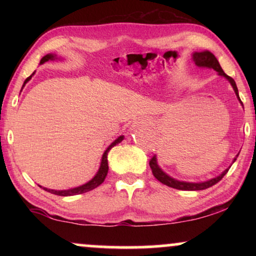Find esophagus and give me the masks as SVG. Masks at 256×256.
Here are the masks:
<instances>
[{
	"label": "esophagus",
	"mask_w": 256,
	"mask_h": 256,
	"mask_svg": "<svg viewBox=\"0 0 256 256\" xmlns=\"http://www.w3.org/2000/svg\"><path fill=\"white\" fill-rule=\"evenodd\" d=\"M152 124V121L149 118H138V121L134 122V124L132 126V130H136V129L143 128V127H148V126Z\"/></svg>",
	"instance_id": "1"
}]
</instances>
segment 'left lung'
<instances>
[{
	"mask_svg": "<svg viewBox=\"0 0 256 256\" xmlns=\"http://www.w3.org/2000/svg\"><path fill=\"white\" fill-rule=\"evenodd\" d=\"M191 58H192V62H194V65L197 66L198 68H212V70H214L216 72H218V74L220 76L225 78L227 82L230 84V86L233 87V90H234V93H236L238 100H239L241 106L244 107V104L240 100L239 90H238L236 82H234L233 78H230V76H227L226 73L222 71V68L219 64L218 59L216 58V56L213 54L211 51H208V50L196 51L191 54ZM238 156H239V154L234 157L232 164L236 162ZM232 164H230V166H232ZM149 166L152 170V174L155 176V178H157V180L160 182V183L166 184L170 188H177V190H183V191H199V190H205V188H211V186H213V185H216V183H218V182L222 180V177L225 176V174H227V171H228L230 168V166L227 169L224 170L222 172L219 174V176L213 177V178H211V180H208L204 182H185V180H177V178H174V177H171L170 174H168L166 171H164L162 168L160 166L156 155L154 156L152 160H150Z\"/></svg>",
	"mask_w": 256,
	"mask_h": 256,
	"instance_id": "1",
	"label": "left lung"
}]
</instances>
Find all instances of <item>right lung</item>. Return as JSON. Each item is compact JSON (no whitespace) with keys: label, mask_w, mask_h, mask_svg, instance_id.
<instances>
[{"label":"right lung","mask_w":256,"mask_h":256,"mask_svg":"<svg viewBox=\"0 0 256 256\" xmlns=\"http://www.w3.org/2000/svg\"><path fill=\"white\" fill-rule=\"evenodd\" d=\"M48 60L51 62H62L64 60V58L60 57V56H57L56 54H48L46 56H44L43 58L40 59V64H44V62H46ZM34 74V72L31 74L30 76H28V78L26 79V82H24L23 86H22V90L23 87L26 86V84L29 82V80L32 78V76ZM124 135H120L118 136V138H115L113 142L110 143V146H107V149L104 150L102 156H101V160H100V166H99V169H98L96 174H94L92 180H90L88 182H86L85 184L82 185H79V186H76V188H68V190H54V188H43V186H40L43 188L45 191L50 192V194H57V196H62V197H68V196H76V194H86V192L88 191H92L94 190V188L99 186L100 184L104 183V178H106L107 174H108V152H110V150L113 148L114 146L118 144V143H121L122 141H124Z\"/></svg>","instance_id":"1"}]
</instances>
